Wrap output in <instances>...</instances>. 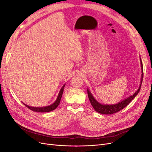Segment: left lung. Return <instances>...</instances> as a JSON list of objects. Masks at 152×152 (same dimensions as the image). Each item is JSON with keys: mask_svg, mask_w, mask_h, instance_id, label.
Masks as SVG:
<instances>
[{"mask_svg": "<svg viewBox=\"0 0 152 152\" xmlns=\"http://www.w3.org/2000/svg\"><path fill=\"white\" fill-rule=\"evenodd\" d=\"M141 61V70H142V74H141V83L139 86V88L135 93L133 94V95L129 96L127 98L124 99L122 102H119L117 104H103L99 103L97 100H96L94 97L93 94H91L90 91L87 89V94H88L89 99L90 101V103L91 105L93 106L94 109L96 110V112L98 113H102V114H106V115H111L115 113H117L125 108L127 105H128L131 103V101L134 99L136 95L138 94L140 91L141 84L142 82V77H143V67H142V63L141 61V59L140 58Z\"/></svg>", "mask_w": 152, "mask_h": 152, "instance_id": "8db88e82", "label": "left lung"}]
</instances>
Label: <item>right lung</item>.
<instances>
[{
  "label": "right lung",
  "mask_w": 152,
  "mask_h": 152,
  "mask_svg": "<svg viewBox=\"0 0 152 152\" xmlns=\"http://www.w3.org/2000/svg\"><path fill=\"white\" fill-rule=\"evenodd\" d=\"M65 84H64L63 86V87H61V89L60 91H59V93L58 96L57 97V99L56 101H55V102L49 106H47V107H30V106L27 105L25 103H23V104H25V106H26V107H28L29 109H30L31 110H32V111H34V112H48L53 111V110H55L58 107V106L59 105V103H60L61 98V96H62L63 90H64V87H65Z\"/></svg>",
  "instance_id": "right-lung-1"
}]
</instances>
